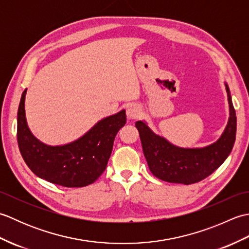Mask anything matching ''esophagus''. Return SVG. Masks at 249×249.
Masks as SVG:
<instances>
[{
	"instance_id": "1",
	"label": "esophagus",
	"mask_w": 249,
	"mask_h": 249,
	"mask_svg": "<svg viewBox=\"0 0 249 249\" xmlns=\"http://www.w3.org/2000/svg\"><path fill=\"white\" fill-rule=\"evenodd\" d=\"M139 113H140V108L139 106H137L136 104H130L127 106V108H126V115H127V118L130 120L138 118Z\"/></svg>"
}]
</instances>
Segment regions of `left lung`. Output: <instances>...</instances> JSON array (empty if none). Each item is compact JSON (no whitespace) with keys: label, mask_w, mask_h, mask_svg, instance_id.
Here are the masks:
<instances>
[{"label":"left lung","mask_w":249,"mask_h":249,"mask_svg":"<svg viewBox=\"0 0 249 249\" xmlns=\"http://www.w3.org/2000/svg\"><path fill=\"white\" fill-rule=\"evenodd\" d=\"M226 89L230 111L228 124L215 143L202 149L178 147L155 135L142 121L137 122L143 154L156 178L169 183L194 184L211 176L227 160L235 141L236 115L227 84Z\"/></svg>","instance_id":"8db88e82"}]
</instances>
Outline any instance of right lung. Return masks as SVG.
<instances>
[{
  "instance_id": "right-lung-1",
  "label": "right lung",
  "mask_w": 249,
  "mask_h": 249,
  "mask_svg": "<svg viewBox=\"0 0 249 249\" xmlns=\"http://www.w3.org/2000/svg\"><path fill=\"white\" fill-rule=\"evenodd\" d=\"M25 94L26 89L18 108L17 140L21 155L32 172L64 187H83L94 183L107 167L116 134L126 124L125 110L99 121L71 143L51 146L37 140L28 127Z\"/></svg>"
}]
</instances>
